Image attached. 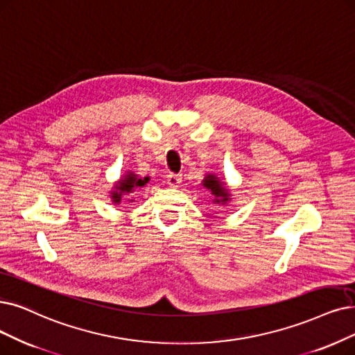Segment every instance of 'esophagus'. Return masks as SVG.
<instances>
[{"label":"esophagus","mask_w":355,"mask_h":355,"mask_svg":"<svg viewBox=\"0 0 355 355\" xmlns=\"http://www.w3.org/2000/svg\"><path fill=\"white\" fill-rule=\"evenodd\" d=\"M180 175H176V173H168L167 175V185L172 187V188H176L179 183H180Z\"/></svg>","instance_id":"34e87169"}]
</instances>
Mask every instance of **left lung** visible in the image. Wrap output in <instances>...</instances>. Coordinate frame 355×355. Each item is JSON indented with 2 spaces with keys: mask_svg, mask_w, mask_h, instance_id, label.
Returning a JSON list of instances; mask_svg holds the SVG:
<instances>
[{
  "mask_svg": "<svg viewBox=\"0 0 355 355\" xmlns=\"http://www.w3.org/2000/svg\"><path fill=\"white\" fill-rule=\"evenodd\" d=\"M202 187L207 188L214 196V204H227L230 201V193L224 187V183L216 175H207L202 180Z\"/></svg>",
  "mask_w": 355,
  "mask_h": 355,
  "instance_id": "8db88e82",
  "label": "left lung"
}]
</instances>
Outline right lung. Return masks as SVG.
Instances as JSON below:
<instances>
[{
  "label": "right lung",
  "mask_w": 355,
  "mask_h": 355,
  "mask_svg": "<svg viewBox=\"0 0 355 355\" xmlns=\"http://www.w3.org/2000/svg\"><path fill=\"white\" fill-rule=\"evenodd\" d=\"M150 178H139L138 175H135L134 172H128L126 175H123L119 182L113 187V191L110 192V200L113 201V204H121L122 196L126 193H132L137 188H143L146 183H148ZM134 200H131L132 202Z\"/></svg>",
  "instance_id": "obj_1"
}]
</instances>
